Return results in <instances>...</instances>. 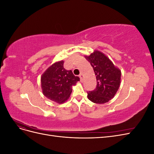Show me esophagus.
<instances>
[{"instance_id": "esophagus-1", "label": "esophagus", "mask_w": 154, "mask_h": 154, "mask_svg": "<svg viewBox=\"0 0 154 154\" xmlns=\"http://www.w3.org/2000/svg\"><path fill=\"white\" fill-rule=\"evenodd\" d=\"M79 77L80 78V80L81 81H83V75L82 74H80V75H79Z\"/></svg>"}]
</instances>
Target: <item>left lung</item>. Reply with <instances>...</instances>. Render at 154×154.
<instances>
[{
    "label": "left lung",
    "mask_w": 154,
    "mask_h": 154,
    "mask_svg": "<svg viewBox=\"0 0 154 154\" xmlns=\"http://www.w3.org/2000/svg\"><path fill=\"white\" fill-rule=\"evenodd\" d=\"M85 58L91 63L96 76L94 90L87 92L88 99L94 103L103 104L113 98L121 82V71L106 56L95 51Z\"/></svg>",
    "instance_id": "8db88e82"
}]
</instances>
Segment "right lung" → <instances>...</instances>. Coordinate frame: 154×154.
Segmentation results:
<instances>
[{"label": "right lung", "instance_id": "obj_1", "mask_svg": "<svg viewBox=\"0 0 154 154\" xmlns=\"http://www.w3.org/2000/svg\"><path fill=\"white\" fill-rule=\"evenodd\" d=\"M64 62H56L49 67L41 78V86L44 95L56 103L66 101L72 92V86L80 81L71 70L63 67Z\"/></svg>", "mask_w": 154, "mask_h": 154}]
</instances>
